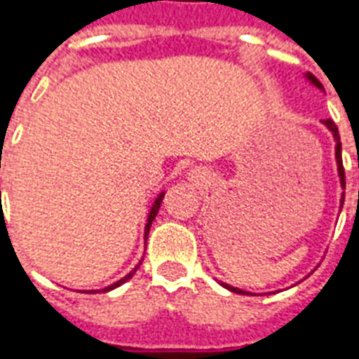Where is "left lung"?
Instances as JSON below:
<instances>
[{
  "mask_svg": "<svg viewBox=\"0 0 359 359\" xmlns=\"http://www.w3.org/2000/svg\"><path fill=\"white\" fill-rule=\"evenodd\" d=\"M306 78L310 79V83H314L316 87H318V89H323V85L320 83V79L316 78V76H312V74H306ZM323 123H325V126H327L329 131L333 133V137H335V142H337V146H335L337 167H339V177H341V184H342V188H344V187H346V180H344V167H342L341 137H339V129H337L335 121H333V119H323ZM341 203H344V196H342V198H341ZM222 285H224V287H226V289H230V291H232V293H240V294L243 293V294H249V293H245V291H241V289L232 287V285H226V283H222Z\"/></svg>",
  "mask_w": 359,
  "mask_h": 359,
  "instance_id": "1",
  "label": "left lung"
}]
</instances>
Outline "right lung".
Here are the masks:
<instances>
[{
    "label": "right lung",
    "mask_w": 359,
    "mask_h": 359,
    "mask_svg": "<svg viewBox=\"0 0 359 359\" xmlns=\"http://www.w3.org/2000/svg\"><path fill=\"white\" fill-rule=\"evenodd\" d=\"M161 200H163V194H159V196H158V200L154 201L152 209H150V213H148V222H146V228H144V232H146V233H148V230H150V226H152V220L156 219V215H158L159 205H161ZM139 266H140V262H139V264H137V266H135V270H133V272H129V274H127L126 278H123V280L116 281V283H114V285H110V287L102 289V291H110V289L118 287V285H121V283H126V281L129 280V278H133V274H135V272H137V268H139Z\"/></svg>",
    "instance_id": "1"
}]
</instances>
